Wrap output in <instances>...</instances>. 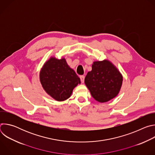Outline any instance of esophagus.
<instances>
[{
	"mask_svg": "<svg viewBox=\"0 0 155 155\" xmlns=\"http://www.w3.org/2000/svg\"><path fill=\"white\" fill-rule=\"evenodd\" d=\"M80 80H81V83H84V75H81V76L80 77Z\"/></svg>",
	"mask_w": 155,
	"mask_h": 155,
	"instance_id": "1",
	"label": "esophagus"
}]
</instances>
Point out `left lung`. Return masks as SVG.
Here are the masks:
<instances>
[{
  "label": "left lung",
  "instance_id": "obj_1",
  "mask_svg": "<svg viewBox=\"0 0 155 155\" xmlns=\"http://www.w3.org/2000/svg\"><path fill=\"white\" fill-rule=\"evenodd\" d=\"M84 83L93 97L104 103L115 98L120 91L123 76L115 65L108 60L94 61L88 72Z\"/></svg>",
  "mask_w": 155,
  "mask_h": 155
}]
</instances>
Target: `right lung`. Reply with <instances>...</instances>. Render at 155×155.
Returning a JSON list of instances; mask_svg holds the SVG:
<instances>
[{"instance_id": "add662e5", "label": "right lung", "mask_w": 155, "mask_h": 155, "mask_svg": "<svg viewBox=\"0 0 155 155\" xmlns=\"http://www.w3.org/2000/svg\"><path fill=\"white\" fill-rule=\"evenodd\" d=\"M40 81L45 91L57 101L69 98L80 79L65 58L51 57L42 66Z\"/></svg>"}]
</instances>
